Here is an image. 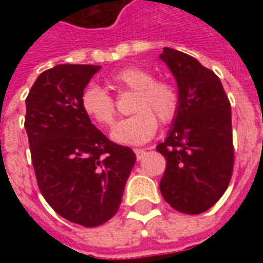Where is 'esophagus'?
Here are the masks:
<instances>
[{"mask_svg":"<svg viewBox=\"0 0 263 263\" xmlns=\"http://www.w3.org/2000/svg\"><path fill=\"white\" fill-rule=\"evenodd\" d=\"M134 152H135V155H137V159L141 160L145 156V154H146V151L145 149H141V148H137L134 149Z\"/></svg>","mask_w":263,"mask_h":263,"instance_id":"34e87169","label":"esophagus"}]
</instances>
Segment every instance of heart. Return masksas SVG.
Returning a JSON list of instances; mask_svg holds the SVG:
<instances>
[{"label":"heart","mask_w":263,"mask_h":263,"mask_svg":"<svg viewBox=\"0 0 263 263\" xmlns=\"http://www.w3.org/2000/svg\"><path fill=\"white\" fill-rule=\"evenodd\" d=\"M109 86L117 91H132L131 111L135 112L120 121L111 138L122 145H138L149 141L160 124L175 120L180 107L177 87L165 79H155L151 70L142 66H128L109 76ZM81 109L87 118L100 126H111L115 120L114 98L101 87L90 86L81 94Z\"/></svg>","instance_id":"1"}]
</instances>
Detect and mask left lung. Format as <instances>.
<instances>
[{"instance_id": "obj_1", "label": "left lung", "mask_w": 263, "mask_h": 263, "mask_svg": "<svg viewBox=\"0 0 263 263\" xmlns=\"http://www.w3.org/2000/svg\"><path fill=\"white\" fill-rule=\"evenodd\" d=\"M160 59L176 77L180 107L156 149L165 156L162 196L175 210L200 214L230 184L234 169L231 104L218 76L189 54L165 48Z\"/></svg>"}]
</instances>
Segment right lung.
Listing matches in <instances>:
<instances>
[{
	"label": "right lung",
	"instance_id": "obj_1",
	"mask_svg": "<svg viewBox=\"0 0 263 263\" xmlns=\"http://www.w3.org/2000/svg\"><path fill=\"white\" fill-rule=\"evenodd\" d=\"M100 66L45 70L26 97L25 129L37 187L66 220L97 227L118 211L135 163L131 148L109 141L81 109V94Z\"/></svg>",
	"mask_w": 263,
	"mask_h": 263
}]
</instances>
